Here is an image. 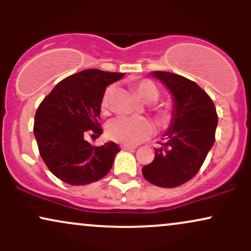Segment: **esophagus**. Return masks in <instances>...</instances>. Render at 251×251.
<instances>
[{
  "label": "esophagus",
  "mask_w": 251,
  "mask_h": 251,
  "mask_svg": "<svg viewBox=\"0 0 251 251\" xmlns=\"http://www.w3.org/2000/svg\"><path fill=\"white\" fill-rule=\"evenodd\" d=\"M122 149L123 150H134L137 148H135V146H133V145H126V144H124V145H122Z\"/></svg>",
  "instance_id": "obj_1"
}]
</instances>
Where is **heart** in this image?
Returning <instances> with one entry per match:
<instances>
[{
	"label": "heart",
	"instance_id": "1",
	"mask_svg": "<svg viewBox=\"0 0 251 251\" xmlns=\"http://www.w3.org/2000/svg\"><path fill=\"white\" fill-rule=\"evenodd\" d=\"M135 91L144 101L154 102L159 99L160 91L153 81L149 79L140 80L135 83ZM114 92V85L106 87L100 105L102 114H107L111 108V97ZM160 123H168L171 118V109L168 106H159L155 111ZM153 125L151 122L144 118H134L127 116H119L113 118L107 124V135L114 142L126 144V145H137V144L149 139L153 134Z\"/></svg>",
	"mask_w": 251,
	"mask_h": 251
}]
</instances>
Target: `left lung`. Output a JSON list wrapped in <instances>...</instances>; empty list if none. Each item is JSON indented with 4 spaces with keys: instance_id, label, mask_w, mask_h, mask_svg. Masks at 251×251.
<instances>
[{
    "instance_id": "obj_1",
    "label": "left lung",
    "mask_w": 251,
    "mask_h": 251,
    "mask_svg": "<svg viewBox=\"0 0 251 251\" xmlns=\"http://www.w3.org/2000/svg\"><path fill=\"white\" fill-rule=\"evenodd\" d=\"M175 98L165 142L154 149L144 178L160 188H176L194 178L215 143L218 117L211 98L195 81L169 72H153Z\"/></svg>"
}]
</instances>
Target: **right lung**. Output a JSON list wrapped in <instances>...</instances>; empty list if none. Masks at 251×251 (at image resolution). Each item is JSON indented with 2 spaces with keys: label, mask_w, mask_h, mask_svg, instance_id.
I'll return each instance as SVG.
<instances>
[{
  "label": "right lung",
  "mask_w": 251,
  "mask_h": 251,
  "mask_svg": "<svg viewBox=\"0 0 251 251\" xmlns=\"http://www.w3.org/2000/svg\"><path fill=\"white\" fill-rule=\"evenodd\" d=\"M124 73L85 70L67 76L51 89L37 107L34 135L40 155L55 177L71 185L101 179L113 165L119 148L109 142L92 146L86 134L97 137L103 92Z\"/></svg>",
  "instance_id": "obj_1"
}]
</instances>
